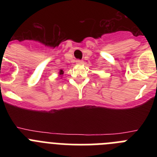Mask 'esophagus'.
Returning a JSON list of instances; mask_svg holds the SVG:
<instances>
[{"label": "esophagus", "instance_id": "1", "mask_svg": "<svg viewBox=\"0 0 157 157\" xmlns=\"http://www.w3.org/2000/svg\"><path fill=\"white\" fill-rule=\"evenodd\" d=\"M83 61L82 60H81V59H77L76 60V63H78V64H81V63H82Z\"/></svg>", "mask_w": 157, "mask_h": 157}]
</instances>
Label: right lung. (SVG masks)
Wrapping results in <instances>:
<instances>
[{
  "label": "right lung",
  "instance_id": "right-lung-1",
  "mask_svg": "<svg viewBox=\"0 0 157 157\" xmlns=\"http://www.w3.org/2000/svg\"><path fill=\"white\" fill-rule=\"evenodd\" d=\"M59 75H62L63 74V70H60V71H59Z\"/></svg>",
  "mask_w": 157,
  "mask_h": 157
}]
</instances>
